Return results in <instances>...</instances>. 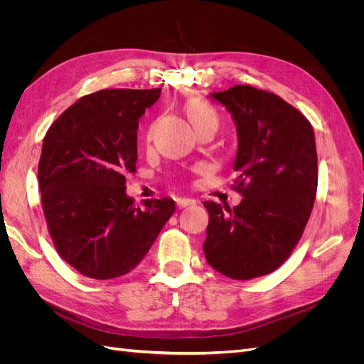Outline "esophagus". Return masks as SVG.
I'll use <instances>...</instances> for the list:
<instances>
[{
    "instance_id": "esophagus-1",
    "label": "esophagus",
    "mask_w": 364,
    "mask_h": 364,
    "mask_svg": "<svg viewBox=\"0 0 364 364\" xmlns=\"http://www.w3.org/2000/svg\"><path fill=\"white\" fill-rule=\"evenodd\" d=\"M196 205L194 199H188V197H182V199L178 200V206L179 208H186V206H193Z\"/></svg>"
}]
</instances>
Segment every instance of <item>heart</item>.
<instances>
[{
    "label": "heart",
    "mask_w": 364,
    "mask_h": 364,
    "mask_svg": "<svg viewBox=\"0 0 364 364\" xmlns=\"http://www.w3.org/2000/svg\"><path fill=\"white\" fill-rule=\"evenodd\" d=\"M185 114L188 117L191 126L196 132L202 129H217L218 117L214 109L199 98H193L185 105Z\"/></svg>",
    "instance_id": "heart-1"
}]
</instances>
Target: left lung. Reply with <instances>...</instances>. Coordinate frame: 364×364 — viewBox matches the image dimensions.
Wrapping results in <instances>:
<instances>
[{
  "label": "left lung",
  "instance_id": "8db88e82",
  "mask_svg": "<svg viewBox=\"0 0 364 364\" xmlns=\"http://www.w3.org/2000/svg\"><path fill=\"white\" fill-rule=\"evenodd\" d=\"M232 117L240 205L205 202V258L228 278L247 281L277 270L302 237L317 191L314 130L277 94L249 85L213 92Z\"/></svg>",
  "mask_w": 364,
  "mask_h": 364
}]
</instances>
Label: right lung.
<instances>
[{
    "label": "right lung",
    "instance_id": "obj_1",
    "mask_svg": "<svg viewBox=\"0 0 364 364\" xmlns=\"http://www.w3.org/2000/svg\"><path fill=\"white\" fill-rule=\"evenodd\" d=\"M161 90H102L79 98L43 138L38 179L59 255L83 277L134 270L174 213L173 199L135 208L126 174L136 168L138 119Z\"/></svg>",
    "mask_w": 364,
    "mask_h": 364
}]
</instances>
